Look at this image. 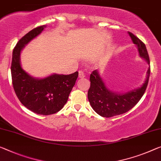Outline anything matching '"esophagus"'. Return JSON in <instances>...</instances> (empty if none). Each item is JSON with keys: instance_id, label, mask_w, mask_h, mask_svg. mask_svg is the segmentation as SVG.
Listing matches in <instances>:
<instances>
[{"instance_id": "1", "label": "esophagus", "mask_w": 161, "mask_h": 161, "mask_svg": "<svg viewBox=\"0 0 161 161\" xmlns=\"http://www.w3.org/2000/svg\"><path fill=\"white\" fill-rule=\"evenodd\" d=\"M78 77H79V78H83L84 77H85V74L83 73V71H81V70L79 71Z\"/></svg>"}]
</instances>
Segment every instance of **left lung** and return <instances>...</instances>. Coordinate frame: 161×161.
I'll return each mask as SVG.
<instances>
[{
    "label": "left lung",
    "instance_id": "1",
    "mask_svg": "<svg viewBox=\"0 0 161 161\" xmlns=\"http://www.w3.org/2000/svg\"><path fill=\"white\" fill-rule=\"evenodd\" d=\"M133 43L137 47L139 55L150 64L145 44L139 38L131 32H128ZM150 73V68H148L145 83L140 88L134 89L127 93H119L110 91L106 88L99 72L93 70L90 76L91 86L88 91V98L91 106L95 112L103 117H112L122 114L132 108L137 104L146 90Z\"/></svg>",
    "mask_w": 161,
    "mask_h": 161
}]
</instances>
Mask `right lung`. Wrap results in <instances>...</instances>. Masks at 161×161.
I'll return each instance as SVG.
<instances>
[{
  "mask_svg": "<svg viewBox=\"0 0 161 161\" xmlns=\"http://www.w3.org/2000/svg\"><path fill=\"white\" fill-rule=\"evenodd\" d=\"M45 27L40 26L32 29L17 42L13 50L11 71L14 91L22 104L38 114L50 115L61 110L66 103L78 72L70 75L53 74L39 79L24 70L21 65V51Z\"/></svg>",
  "mask_w": 161,
  "mask_h": 161,
  "instance_id": "right-lung-1",
  "label": "right lung"
}]
</instances>
